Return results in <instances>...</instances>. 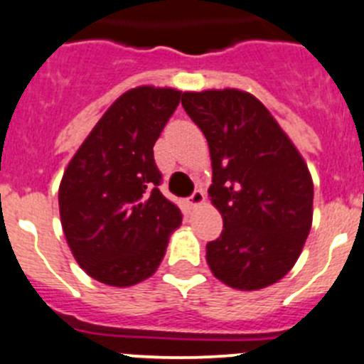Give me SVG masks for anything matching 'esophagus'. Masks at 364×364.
<instances>
[{
    "label": "esophagus",
    "mask_w": 364,
    "mask_h": 364,
    "mask_svg": "<svg viewBox=\"0 0 364 364\" xmlns=\"http://www.w3.org/2000/svg\"><path fill=\"white\" fill-rule=\"evenodd\" d=\"M203 203H205V192H203V190H196L194 194L188 198V205L192 206V208L203 205Z\"/></svg>",
    "instance_id": "1"
}]
</instances>
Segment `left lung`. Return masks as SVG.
<instances>
[{"label": "left lung", "instance_id": "left-lung-1", "mask_svg": "<svg viewBox=\"0 0 364 364\" xmlns=\"http://www.w3.org/2000/svg\"><path fill=\"white\" fill-rule=\"evenodd\" d=\"M181 103L210 149L208 196L223 218L221 235L206 245L212 274L237 290L277 283L312 227L314 183L303 156L250 92H183Z\"/></svg>", "mask_w": 364, "mask_h": 364}]
</instances>
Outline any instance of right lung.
<instances>
[{"label":"right lung","mask_w":364,"mask_h":364,"mask_svg":"<svg viewBox=\"0 0 364 364\" xmlns=\"http://www.w3.org/2000/svg\"><path fill=\"white\" fill-rule=\"evenodd\" d=\"M181 90L130 88L101 116L60 183L63 234L96 281L132 287L158 270L181 210L159 192L154 145Z\"/></svg>","instance_id":"1"}]
</instances>
